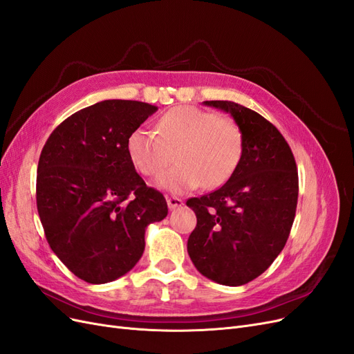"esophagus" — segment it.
Segmentation results:
<instances>
[{
  "label": "esophagus",
  "instance_id": "1",
  "mask_svg": "<svg viewBox=\"0 0 354 354\" xmlns=\"http://www.w3.org/2000/svg\"><path fill=\"white\" fill-rule=\"evenodd\" d=\"M167 203H168V208L173 211V209L183 205V201H181L180 198H176V196H169V198H167Z\"/></svg>",
  "mask_w": 354,
  "mask_h": 354
}]
</instances>
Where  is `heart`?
Returning <instances> with one entry per match:
<instances>
[{
	"instance_id": "heart-1",
	"label": "heart",
	"mask_w": 354,
	"mask_h": 354,
	"mask_svg": "<svg viewBox=\"0 0 354 354\" xmlns=\"http://www.w3.org/2000/svg\"><path fill=\"white\" fill-rule=\"evenodd\" d=\"M127 151L136 169L146 177H158L176 153L177 165L158 180V186L185 194L201 185L214 189L226 183L242 158L243 134L232 118L177 106L159 118L156 131L136 128Z\"/></svg>"
}]
</instances>
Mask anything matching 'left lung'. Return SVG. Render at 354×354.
Returning <instances> with one entry per match:
<instances>
[{"label":"left lung","instance_id":"left-lung-1","mask_svg":"<svg viewBox=\"0 0 354 354\" xmlns=\"http://www.w3.org/2000/svg\"><path fill=\"white\" fill-rule=\"evenodd\" d=\"M203 104L230 113L242 130L243 152L226 185L186 202L198 218L187 252L201 274L241 286L283 250L297 209V165L283 136L260 113L227 100Z\"/></svg>","mask_w":354,"mask_h":354}]
</instances>
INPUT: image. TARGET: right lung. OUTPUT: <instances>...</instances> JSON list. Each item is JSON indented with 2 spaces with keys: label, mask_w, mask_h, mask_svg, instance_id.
<instances>
[{
  "label": "right lung",
  "mask_w": 354,
  "mask_h": 354,
  "mask_svg": "<svg viewBox=\"0 0 354 354\" xmlns=\"http://www.w3.org/2000/svg\"><path fill=\"white\" fill-rule=\"evenodd\" d=\"M156 106L103 100L53 131L38 162L37 208L50 248L88 283L130 272L145 251V232L167 217L160 192L147 187L127 151L130 134Z\"/></svg>",
  "instance_id": "right-lung-1"
}]
</instances>
